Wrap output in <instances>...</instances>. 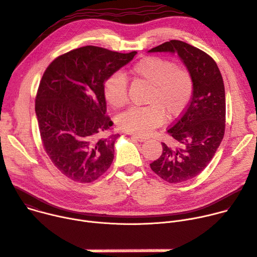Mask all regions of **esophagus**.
<instances>
[{"instance_id":"1","label":"esophagus","mask_w":257,"mask_h":257,"mask_svg":"<svg viewBox=\"0 0 257 257\" xmlns=\"http://www.w3.org/2000/svg\"><path fill=\"white\" fill-rule=\"evenodd\" d=\"M132 138H133V139L137 140V141H139V142H146V141L148 140L146 137H142V136H137V135H133V136H132Z\"/></svg>"}]
</instances>
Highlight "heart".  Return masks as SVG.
<instances>
[{
	"instance_id": "1",
	"label": "heart",
	"mask_w": 257,
	"mask_h": 257,
	"mask_svg": "<svg viewBox=\"0 0 257 257\" xmlns=\"http://www.w3.org/2000/svg\"><path fill=\"white\" fill-rule=\"evenodd\" d=\"M131 72L151 84L147 103L132 107L117 117L120 130L144 136L161 125L168 118L180 116L187 108L193 92V80L188 70L157 56L144 57L136 63ZM107 102L114 108L123 107L128 100L127 80L121 72L110 75L103 86Z\"/></svg>"
}]
</instances>
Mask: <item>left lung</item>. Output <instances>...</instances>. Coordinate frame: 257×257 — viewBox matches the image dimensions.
<instances>
[{"label": "left lung", "mask_w": 257, "mask_h": 257, "mask_svg": "<svg viewBox=\"0 0 257 257\" xmlns=\"http://www.w3.org/2000/svg\"><path fill=\"white\" fill-rule=\"evenodd\" d=\"M148 52L178 54L193 80L191 101L169 130L177 144L163 145L151 170L169 183L194 178L211 162L219 147L225 128V90L221 73L213 58L183 41L171 40Z\"/></svg>", "instance_id": "1"}]
</instances>
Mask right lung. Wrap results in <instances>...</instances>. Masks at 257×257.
<instances>
[{
    "label": "right lung",
    "instance_id": "1",
    "mask_svg": "<svg viewBox=\"0 0 257 257\" xmlns=\"http://www.w3.org/2000/svg\"><path fill=\"white\" fill-rule=\"evenodd\" d=\"M136 54L84 46L44 72L35 105L39 130L51 162L71 180L89 183L110 168L119 135L111 132L103 86Z\"/></svg>",
    "mask_w": 257,
    "mask_h": 257
}]
</instances>
